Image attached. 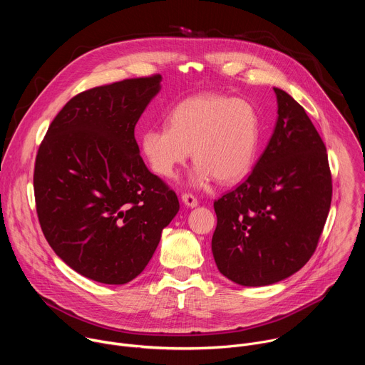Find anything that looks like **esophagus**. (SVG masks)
Segmentation results:
<instances>
[{
  "instance_id": "1",
  "label": "esophagus",
  "mask_w": 365,
  "mask_h": 365,
  "mask_svg": "<svg viewBox=\"0 0 365 365\" xmlns=\"http://www.w3.org/2000/svg\"><path fill=\"white\" fill-rule=\"evenodd\" d=\"M182 202H183L187 207H195V206H197V199H196L193 195H190V193H183V195H182Z\"/></svg>"
}]
</instances>
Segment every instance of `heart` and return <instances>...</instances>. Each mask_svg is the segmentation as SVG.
Listing matches in <instances>:
<instances>
[{"label":"heart","instance_id":"heart-1","mask_svg":"<svg viewBox=\"0 0 365 365\" xmlns=\"http://www.w3.org/2000/svg\"><path fill=\"white\" fill-rule=\"evenodd\" d=\"M169 127L143 131L140 144L151 170L172 178L192 150L190 183L203 186L242 179L252 168L262 138V118L245 99L202 93L183 99L169 113Z\"/></svg>","mask_w":365,"mask_h":365}]
</instances>
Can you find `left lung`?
<instances>
[{
	"label": "left lung",
	"instance_id": "left-lung-1",
	"mask_svg": "<svg viewBox=\"0 0 365 365\" xmlns=\"http://www.w3.org/2000/svg\"><path fill=\"white\" fill-rule=\"evenodd\" d=\"M273 135L250 176L214 202L212 254L231 282L269 286L315 252L332 199L327 147L302 106L283 89Z\"/></svg>",
	"mask_w": 365,
	"mask_h": 365
}]
</instances>
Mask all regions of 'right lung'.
<instances>
[{"instance_id": "1", "label": "right lung", "mask_w": 365, "mask_h": 365, "mask_svg": "<svg viewBox=\"0 0 365 365\" xmlns=\"http://www.w3.org/2000/svg\"><path fill=\"white\" fill-rule=\"evenodd\" d=\"M160 82L154 75L81 92L37 151L41 231L71 269L103 284L135 279L179 212L176 193L145 168L134 137Z\"/></svg>"}]
</instances>
